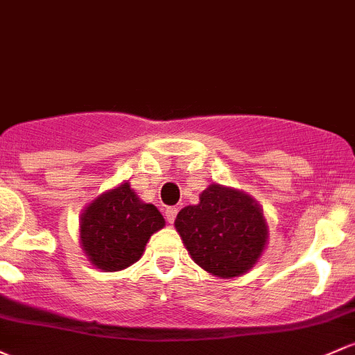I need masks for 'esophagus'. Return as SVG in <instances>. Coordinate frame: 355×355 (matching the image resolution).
Returning a JSON list of instances; mask_svg holds the SVG:
<instances>
[{"instance_id":"obj_1","label":"esophagus","mask_w":355,"mask_h":355,"mask_svg":"<svg viewBox=\"0 0 355 355\" xmlns=\"http://www.w3.org/2000/svg\"><path fill=\"white\" fill-rule=\"evenodd\" d=\"M177 212H178V207H166L165 216H166V221L170 223V225H173L175 218H177Z\"/></svg>"}]
</instances>
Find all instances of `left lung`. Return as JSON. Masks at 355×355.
<instances>
[{
    "instance_id": "left-lung-1",
    "label": "left lung",
    "mask_w": 355,
    "mask_h": 355,
    "mask_svg": "<svg viewBox=\"0 0 355 355\" xmlns=\"http://www.w3.org/2000/svg\"><path fill=\"white\" fill-rule=\"evenodd\" d=\"M175 230L193 262L221 279L246 274L268 243L260 204L243 190L219 184L202 190L199 204L178 212Z\"/></svg>"
}]
</instances>
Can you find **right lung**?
Segmentation results:
<instances>
[{
  "mask_svg": "<svg viewBox=\"0 0 355 355\" xmlns=\"http://www.w3.org/2000/svg\"><path fill=\"white\" fill-rule=\"evenodd\" d=\"M163 226L165 219L156 206L143 202L129 182H122L81 212V250L100 270H124L143 257L149 238Z\"/></svg>",
  "mask_w": 355,
  "mask_h": 355,
  "instance_id": "add662e5",
  "label": "right lung"
}]
</instances>
